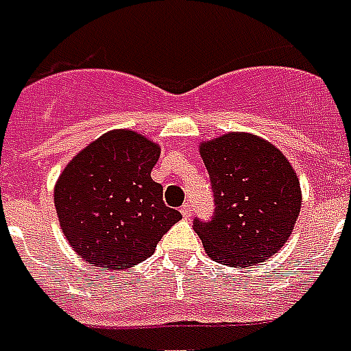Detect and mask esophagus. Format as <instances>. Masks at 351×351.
I'll return each instance as SVG.
<instances>
[{"instance_id": "esophagus-1", "label": "esophagus", "mask_w": 351, "mask_h": 351, "mask_svg": "<svg viewBox=\"0 0 351 351\" xmlns=\"http://www.w3.org/2000/svg\"><path fill=\"white\" fill-rule=\"evenodd\" d=\"M181 214H183L184 219H190V217H192V203H189V201H186V203L181 206Z\"/></svg>"}]
</instances>
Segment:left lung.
<instances>
[{"instance_id": "obj_1", "label": "left lung", "mask_w": 351, "mask_h": 351, "mask_svg": "<svg viewBox=\"0 0 351 351\" xmlns=\"http://www.w3.org/2000/svg\"><path fill=\"white\" fill-rule=\"evenodd\" d=\"M214 192L210 219H193L206 254L246 268L279 252L301 210V186L288 159L265 139L226 134L201 145Z\"/></svg>"}]
</instances>
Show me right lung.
I'll use <instances>...</instances> for the list:
<instances>
[{
	"mask_svg": "<svg viewBox=\"0 0 351 351\" xmlns=\"http://www.w3.org/2000/svg\"><path fill=\"white\" fill-rule=\"evenodd\" d=\"M159 147L132 130H114L66 165L54 190L70 246L92 266L119 270L148 259L181 219L150 178Z\"/></svg>",
	"mask_w": 351,
	"mask_h": 351,
	"instance_id": "obj_1",
	"label": "right lung"
}]
</instances>
